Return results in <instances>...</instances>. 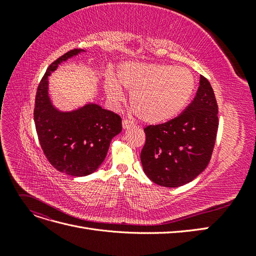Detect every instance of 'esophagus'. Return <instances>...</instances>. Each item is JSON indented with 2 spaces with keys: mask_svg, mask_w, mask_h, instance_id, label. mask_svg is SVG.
Instances as JSON below:
<instances>
[{
  "mask_svg": "<svg viewBox=\"0 0 256 256\" xmlns=\"http://www.w3.org/2000/svg\"><path fill=\"white\" fill-rule=\"evenodd\" d=\"M122 128H124V129H130V128H132V127L134 126V124L132 122H131V120H122Z\"/></svg>",
  "mask_w": 256,
  "mask_h": 256,
  "instance_id": "esophagus-1",
  "label": "esophagus"
}]
</instances>
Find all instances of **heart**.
<instances>
[{
    "instance_id": "obj_1",
    "label": "heart",
    "mask_w": 256,
    "mask_h": 256,
    "mask_svg": "<svg viewBox=\"0 0 256 256\" xmlns=\"http://www.w3.org/2000/svg\"><path fill=\"white\" fill-rule=\"evenodd\" d=\"M118 81L108 78L104 90L114 102L124 98L120 85L131 94V106L141 120L158 125L173 120L188 104L196 78L187 68L166 64L126 63L118 69Z\"/></svg>"
}]
</instances>
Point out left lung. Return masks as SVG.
I'll use <instances>...</instances> for the list:
<instances>
[{
    "label": "left lung",
    "instance_id": "1",
    "mask_svg": "<svg viewBox=\"0 0 256 256\" xmlns=\"http://www.w3.org/2000/svg\"><path fill=\"white\" fill-rule=\"evenodd\" d=\"M218 104L210 83L200 76L193 102L174 120L147 126L141 152L144 173L162 187L192 182L207 168L218 131Z\"/></svg>",
    "mask_w": 256,
    "mask_h": 256
}]
</instances>
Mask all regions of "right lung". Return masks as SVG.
Listing matches in <instances>:
<instances>
[{"label": "right lung", "mask_w": 256, "mask_h": 256, "mask_svg": "<svg viewBox=\"0 0 256 256\" xmlns=\"http://www.w3.org/2000/svg\"><path fill=\"white\" fill-rule=\"evenodd\" d=\"M82 49L65 53L48 67L38 85L34 122L40 146L50 164L60 173L82 177L102 166L112 138L122 131V118L97 104L72 111H60L49 96L48 76Z\"/></svg>", "instance_id": "obj_1"}]
</instances>
